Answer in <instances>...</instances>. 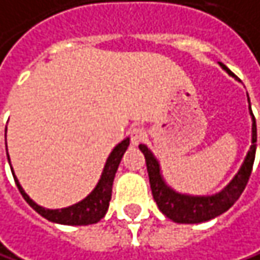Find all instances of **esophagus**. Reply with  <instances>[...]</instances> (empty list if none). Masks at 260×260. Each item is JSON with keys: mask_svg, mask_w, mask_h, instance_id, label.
<instances>
[{"mask_svg": "<svg viewBox=\"0 0 260 260\" xmlns=\"http://www.w3.org/2000/svg\"><path fill=\"white\" fill-rule=\"evenodd\" d=\"M131 135V143L134 146H138L140 143H143L146 138H147V131L144 126H134L132 129L129 131Z\"/></svg>", "mask_w": 260, "mask_h": 260, "instance_id": "obj_1", "label": "esophagus"}]
</instances>
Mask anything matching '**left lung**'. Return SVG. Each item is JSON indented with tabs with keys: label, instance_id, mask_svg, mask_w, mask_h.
Listing matches in <instances>:
<instances>
[{
	"label": "left lung",
	"instance_id": "obj_1",
	"mask_svg": "<svg viewBox=\"0 0 260 260\" xmlns=\"http://www.w3.org/2000/svg\"><path fill=\"white\" fill-rule=\"evenodd\" d=\"M226 71H229L223 63H220ZM231 73V71H229ZM253 114V113H251ZM256 141H257V132H256V120L253 116V138H251V147L248 150L247 157L238 171L235 178L224 187L223 190L214 197H186L176 193L160 177L159 165L150 150L140 144V150L146 157L147 173L150 180V187L153 198L159 207V210L173 222L176 223H202L207 220H211L217 216H220L226 210H229L235 201L241 197L248 183V178L253 170L254 154H256Z\"/></svg>",
	"mask_w": 260,
	"mask_h": 260
}]
</instances>
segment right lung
Segmentation results:
<instances>
[{
    "label": "right lung",
    "mask_w": 260,
    "mask_h": 260,
    "mask_svg": "<svg viewBox=\"0 0 260 260\" xmlns=\"http://www.w3.org/2000/svg\"><path fill=\"white\" fill-rule=\"evenodd\" d=\"M129 146V138L123 140L120 144H117L114 147V150L107 159L104 171L100 183L96 184V187L93 189V192L86 197L84 200L68 207V208H60V210H46L40 205H37L32 200H29V197L23 192V189L20 187L19 181L14 177L16 186L19 189V192L22 193L23 200L26 201L38 214H41L44 219L55 222L60 224H92L100 222L104 216H106L107 210H108V204L111 200V187H113V180L116 176L117 167L120 164V159L123 153L126 152ZM9 164H10V157H9ZM13 173V171H12Z\"/></svg>",
    "instance_id": "add662e5"
}]
</instances>
